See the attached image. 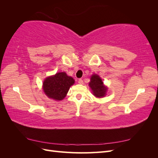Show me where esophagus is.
Wrapping results in <instances>:
<instances>
[{
    "instance_id": "34e87169",
    "label": "esophagus",
    "mask_w": 158,
    "mask_h": 158,
    "mask_svg": "<svg viewBox=\"0 0 158 158\" xmlns=\"http://www.w3.org/2000/svg\"><path fill=\"white\" fill-rule=\"evenodd\" d=\"M78 84H84V81H83V80H82V79H79V80H78Z\"/></svg>"
}]
</instances>
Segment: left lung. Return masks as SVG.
<instances>
[{"instance_id":"obj_1","label":"left lung","mask_w":158,"mask_h":158,"mask_svg":"<svg viewBox=\"0 0 158 158\" xmlns=\"http://www.w3.org/2000/svg\"><path fill=\"white\" fill-rule=\"evenodd\" d=\"M89 85L95 97L102 98L105 96L107 92V88L104 86L102 80L98 75H92Z\"/></svg>"}]
</instances>
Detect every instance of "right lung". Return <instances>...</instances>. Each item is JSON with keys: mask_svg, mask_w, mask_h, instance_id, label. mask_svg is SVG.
Returning a JSON list of instances; mask_svg holds the SVG:
<instances>
[{"mask_svg": "<svg viewBox=\"0 0 158 158\" xmlns=\"http://www.w3.org/2000/svg\"><path fill=\"white\" fill-rule=\"evenodd\" d=\"M74 83V80L65 73H59L47 78L43 87L47 97L55 100H62L65 98L70 87Z\"/></svg>", "mask_w": 158, "mask_h": 158, "instance_id": "obj_1", "label": "right lung"}]
</instances>
